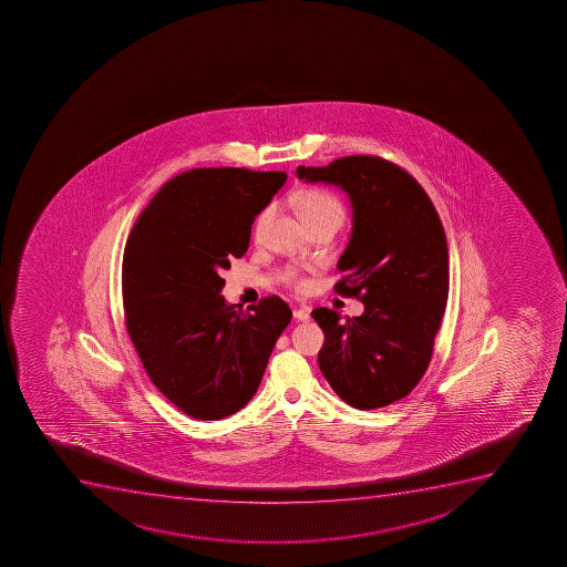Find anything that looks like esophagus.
Wrapping results in <instances>:
<instances>
[{
    "instance_id": "1",
    "label": "esophagus",
    "mask_w": 567,
    "mask_h": 567,
    "mask_svg": "<svg viewBox=\"0 0 567 567\" xmlns=\"http://www.w3.org/2000/svg\"><path fill=\"white\" fill-rule=\"evenodd\" d=\"M293 318L298 321H309L310 312L309 309H293Z\"/></svg>"
}]
</instances>
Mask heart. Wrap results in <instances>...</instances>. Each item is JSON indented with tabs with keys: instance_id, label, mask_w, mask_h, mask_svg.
<instances>
[{
	"instance_id": "b5f03b06",
	"label": "heart",
	"mask_w": 567,
	"mask_h": 567,
	"mask_svg": "<svg viewBox=\"0 0 567 567\" xmlns=\"http://www.w3.org/2000/svg\"><path fill=\"white\" fill-rule=\"evenodd\" d=\"M298 213L303 219L305 225L312 224L316 219L329 218V216H337L342 218L343 207L337 196H332L331 192L320 190V188H312V190H305L298 197ZM274 216V207H266L260 210L257 219H255V236H260L269 224V219ZM280 279L288 287L301 290L305 288V277L298 268L282 269Z\"/></svg>"
}]
</instances>
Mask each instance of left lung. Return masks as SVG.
<instances>
[{"label":"left lung","mask_w":567,"mask_h":567,"mask_svg":"<svg viewBox=\"0 0 567 567\" xmlns=\"http://www.w3.org/2000/svg\"><path fill=\"white\" fill-rule=\"evenodd\" d=\"M299 179L348 194L353 233L338 260L334 292L364 315L312 310L326 332L318 364L338 398L373 410L406 398L425 375L449 296L445 230L426 192L398 164L370 155L299 166Z\"/></svg>","instance_id":"obj_1"}]
</instances>
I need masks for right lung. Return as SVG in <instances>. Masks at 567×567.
I'll list each match as a JSON object with an SVG mask.
<instances>
[{
    "label": "right lung",
    "mask_w": 567,
    "mask_h": 567,
    "mask_svg": "<svg viewBox=\"0 0 567 567\" xmlns=\"http://www.w3.org/2000/svg\"><path fill=\"white\" fill-rule=\"evenodd\" d=\"M285 172L197 168L175 175L125 244V327L153 384L190 417L216 421L257 392L292 310L277 296L247 310L219 296Z\"/></svg>",
    "instance_id": "right-lung-1"
}]
</instances>
